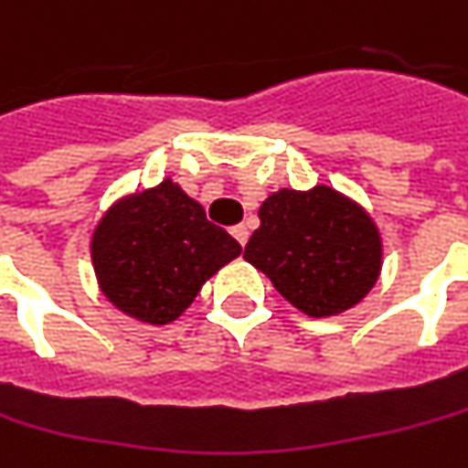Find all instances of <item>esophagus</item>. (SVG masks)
<instances>
[{"instance_id": "obj_1", "label": "esophagus", "mask_w": 468, "mask_h": 468, "mask_svg": "<svg viewBox=\"0 0 468 468\" xmlns=\"http://www.w3.org/2000/svg\"><path fill=\"white\" fill-rule=\"evenodd\" d=\"M231 234H234V239H237V242H239V245H242V247H245L247 239H250V231H247L245 223L234 226V229H231Z\"/></svg>"}]
</instances>
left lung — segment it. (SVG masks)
I'll list each match as a JSON object with an SVG mask.
<instances>
[{
	"instance_id": "left-lung-1",
	"label": "left lung",
	"mask_w": 468,
	"mask_h": 468,
	"mask_svg": "<svg viewBox=\"0 0 468 468\" xmlns=\"http://www.w3.org/2000/svg\"><path fill=\"white\" fill-rule=\"evenodd\" d=\"M245 258L303 314L353 308L377 284L382 239L356 202L329 186L282 189L261 205Z\"/></svg>"
}]
</instances>
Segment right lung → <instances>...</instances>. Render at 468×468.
Masks as SVG:
<instances>
[{
  "instance_id": "right-lung-1",
  "label": "right lung",
  "mask_w": 468,
  "mask_h": 468,
  "mask_svg": "<svg viewBox=\"0 0 468 468\" xmlns=\"http://www.w3.org/2000/svg\"><path fill=\"white\" fill-rule=\"evenodd\" d=\"M242 252L174 181L118 202L94 231L91 261L112 305L147 324L184 314L207 276Z\"/></svg>"
}]
</instances>
